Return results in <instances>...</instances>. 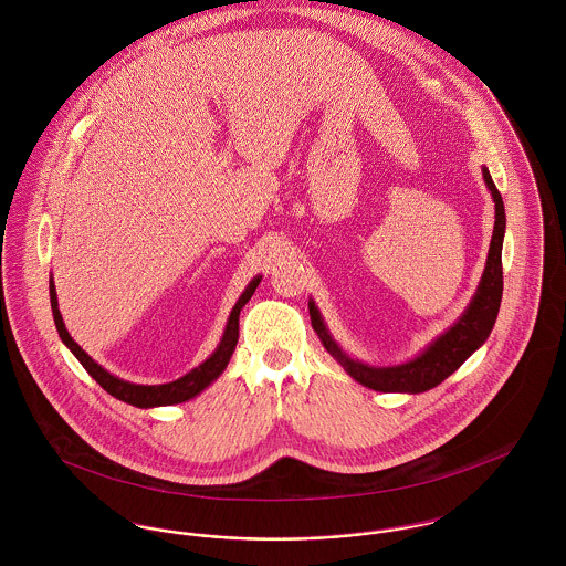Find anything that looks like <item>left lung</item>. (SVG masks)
<instances>
[{"instance_id":"8db88e82","label":"left lung","mask_w":566,"mask_h":566,"mask_svg":"<svg viewBox=\"0 0 566 566\" xmlns=\"http://www.w3.org/2000/svg\"><path fill=\"white\" fill-rule=\"evenodd\" d=\"M485 187L494 202V229L488 248L484 274L478 285L475 296L471 298L464 314L451 324L444 333H440L424 350H420L413 359L397 366H368L359 359H353L342 350V346L331 335L324 323L321 310L310 298V316L312 326L318 333L324 348L333 359L361 386L377 392H405L420 395L436 386H440L449 375H453L482 344L488 339L503 294V268H501V248L505 235V209L499 189L492 182L488 167H482Z\"/></svg>"}]
</instances>
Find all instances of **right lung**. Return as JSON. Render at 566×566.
Returning a JSON list of instances; mask_svg holds the SVG:
<instances>
[{"mask_svg":"<svg viewBox=\"0 0 566 566\" xmlns=\"http://www.w3.org/2000/svg\"><path fill=\"white\" fill-rule=\"evenodd\" d=\"M261 283V276H254L245 290L242 292V296L238 298L235 307L231 310V316L227 321V328L222 333V339L218 344V348L200 364L196 366L193 370H189L185 377L176 379V381H169V384H159V386H144V384H130V381H124L115 375H111L108 370H104L95 359H91L81 346L74 342V337L70 335L67 326L63 323V316H61V310H59V298H56V285H54V279H50V303H52V316H54V324H56V331L63 339V344L76 355V359L84 366V370L115 399L124 401V403L135 405V407H142V409H150V407H161V405H176L185 403L193 397H198L205 388H209L222 373L224 368L229 366L231 361V355L238 346V337H240V312L243 310V305L250 301V296L254 294L256 285Z\"/></svg>","mask_w":566,"mask_h":566,"instance_id":"1","label":"right lung"}]
</instances>
